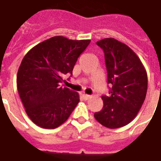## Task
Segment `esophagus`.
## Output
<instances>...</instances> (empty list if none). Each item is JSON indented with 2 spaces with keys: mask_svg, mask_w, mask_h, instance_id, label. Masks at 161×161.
Wrapping results in <instances>:
<instances>
[{
  "mask_svg": "<svg viewBox=\"0 0 161 161\" xmlns=\"http://www.w3.org/2000/svg\"><path fill=\"white\" fill-rule=\"evenodd\" d=\"M83 98L84 99H86V100H88V99H90V98H91V95H86V94H84L83 95Z\"/></svg>",
  "mask_w": 161,
  "mask_h": 161,
  "instance_id": "esophagus-1",
  "label": "esophagus"
}]
</instances>
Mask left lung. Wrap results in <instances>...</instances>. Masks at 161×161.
Listing matches in <instances>:
<instances>
[{"label":"left lung","instance_id":"8db88e82","mask_svg":"<svg viewBox=\"0 0 161 161\" xmlns=\"http://www.w3.org/2000/svg\"><path fill=\"white\" fill-rule=\"evenodd\" d=\"M96 44L104 53L108 84L111 88L108 96H102V110L94 116L104 127L119 128L131 123L144 103L147 71L137 55L123 42L110 38Z\"/></svg>","mask_w":161,"mask_h":161}]
</instances>
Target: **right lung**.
<instances>
[{
    "mask_svg": "<svg viewBox=\"0 0 161 161\" xmlns=\"http://www.w3.org/2000/svg\"><path fill=\"white\" fill-rule=\"evenodd\" d=\"M90 40L55 36L38 43L23 58L17 89L25 112L36 125L53 129L65 123L80 101L77 92L60 84L71 74Z\"/></svg>",
    "mask_w": 161,
    "mask_h": 161,
    "instance_id": "1",
    "label": "right lung"
}]
</instances>
